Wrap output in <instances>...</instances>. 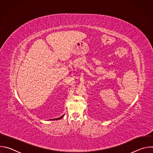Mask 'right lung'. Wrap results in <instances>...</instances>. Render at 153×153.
Listing matches in <instances>:
<instances>
[{"mask_svg": "<svg viewBox=\"0 0 153 153\" xmlns=\"http://www.w3.org/2000/svg\"><path fill=\"white\" fill-rule=\"evenodd\" d=\"M64 116V114L63 115V116H62L61 117H58V118H57V119H53V120H59V119H62L63 117ZM52 120V119H51Z\"/></svg>", "mask_w": 153, "mask_h": 153, "instance_id": "1", "label": "right lung"}]
</instances>
